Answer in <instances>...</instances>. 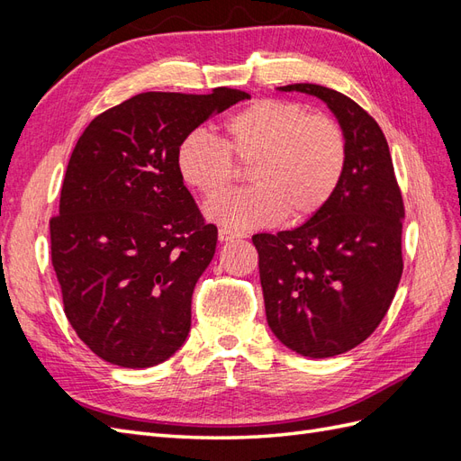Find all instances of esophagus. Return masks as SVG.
<instances>
[{
	"mask_svg": "<svg viewBox=\"0 0 461 461\" xmlns=\"http://www.w3.org/2000/svg\"><path fill=\"white\" fill-rule=\"evenodd\" d=\"M234 239H242L240 232H232L229 229H219V240L221 242H230Z\"/></svg>",
	"mask_w": 461,
	"mask_h": 461,
	"instance_id": "obj_1",
	"label": "esophagus"
}]
</instances>
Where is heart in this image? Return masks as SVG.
I'll use <instances>...</instances> for the list:
<instances>
[{
    "label": "heart",
    "instance_id": "heart-1",
    "mask_svg": "<svg viewBox=\"0 0 461 461\" xmlns=\"http://www.w3.org/2000/svg\"><path fill=\"white\" fill-rule=\"evenodd\" d=\"M249 165L254 186L227 192L205 205V215L229 229H259L317 215L344 176L348 148L342 129L327 115L285 100H258L225 124V144L202 131L176 148L185 183L213 198L234 178V161Z\"/></svg>",
    "mask_w": 461,
    "mask_h": 461
}]
</instances>
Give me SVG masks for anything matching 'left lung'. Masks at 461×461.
Here are the masks:
<instances>
[{"instance_id":"8db88e82","label":"left lung","mask_w":461,"mask_h":461,"mask_svg":"<svg viewBox=\"0 0 461 461\" xmlns=\"http://www.w3.org/2000/svg\"><path fill=\"white\" fill-rule=\"evenodd\" d=\"M337 117L348 159L330 202L303 225L254 234L265 313L275 337L305 357L352 350L379 327L402 276L403 202L386 138L350 97L300 82Z\"/></svg>"}]
</instances>
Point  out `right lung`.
I'll list each match as a JSON object with an SVG mask.
<instances>
[{
  "label": "right lung",
  "mask_w": 461,
  "mask_h": 461,
  "mask_svg": "<svg viewBox=\"0 0 461 461\" xmlns=\"http://www.w3.org/2000/svg\"><path fill=\"white\" fill-rule=\"evenodd\" d=\"M242 100L234 88L138 94L78 138L50 221L51 263L68 323L109 364L153 367L185 344L217 227L180 178L176 148Z\"/></svg>",
  "instance_id": "right-lung-1"
}]
</instances>
